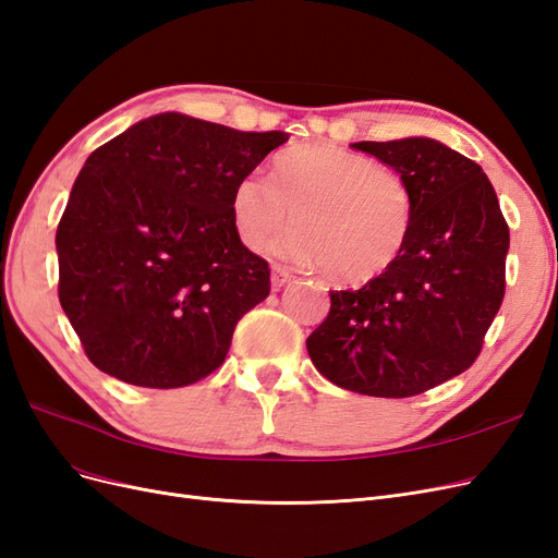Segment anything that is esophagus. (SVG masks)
<instances>
[{
    "label": "esophagus",
    "instance_id": "esophagus-1",
    "mask_svg": "<svg viewBox=\"0 0 558 558\" xmlns=\"http://www.w3.org/2000/svg\"><path fill=\"white\" fill-rule=\"evenodd\" d=\"M289 281H291V272H289V269L275 265V267H272V289L279 291L281 286H286Z\"/></svg>",
    "mask_w": 558,
    "mask_h": 558
}]
</instances>
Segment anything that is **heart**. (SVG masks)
<instances>
[{
	"mask_svg": "<svg viewBox=\"0 0 558 558\" xmlns=\"http://www.w3.org/2000/svg\"><path fill=\"white\" fill-rule=\"evenodd\" d=\"M289 211L295 226L275 242L279 256L361 286L400 258L414 197L404 179L375 158L332 144H300L275 156L269 177L246 174L230 195L232 228L251 251L265 246Z\"/></svg>",
	"mask_w": 558,
	"mask_h": 558,
	"instance_id": "b5f03b06",
	"label": "heart"
}]
</instances>
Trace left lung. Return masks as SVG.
<instances>
[{"label": "left lung", "instance_id": "obj_1", "mask_svg": "<svg viewBox=\"0 0 558 558\" xmlns=\"http://www.w3.org/2000/svg\"><path fill=\"white\" fill-rule=\"evenodd\" d=\"M410 185L414 221L400 258L359 291H330L307 337L328 381L375 398H410L465 373L502 305L510 228L482 167L445 144L359 142Z\"/></svg>", "mask_w": 558, "mask_h": 558}]
</instances>
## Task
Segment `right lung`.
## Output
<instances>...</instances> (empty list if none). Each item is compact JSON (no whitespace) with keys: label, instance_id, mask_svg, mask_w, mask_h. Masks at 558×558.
Wrapping results in <instances>:
<instances>
[{"label":"right lung","instance_id":"add662e5","mask_svg":"<svg viewBox=\"0 0 558 558\" xmlns=\"http://www.w3.org/2000/svg\"><path fill=\"white\" fill-rule=\"evenodd\" d=\"M289 142L158 113L95 148L58 223V298L88 361L125 384L179 388L228 356L269 295L238 238L234 183Z\"/></svg>","mask_w":558,"mask_h":558}]
</instances>
